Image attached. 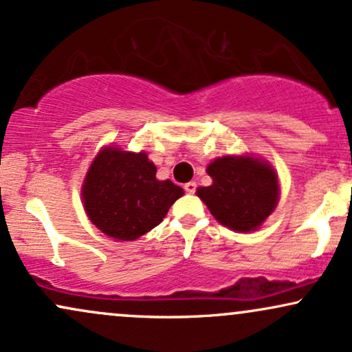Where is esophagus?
Here are the masks:
<instances>
[{
    "mask_svg": "<svg viewBox=\"0 0 352 352\" xmlns=\"http://www.w3.org/2000/svg\"><path fill=\"white\" fill-rule=\"evenodd\" d=\"M184 188H185V192H187V193H195L197 184H195V182H187V184L184 185Z\"/></svg>",
    "mask_w": 352,
    "mask_h": 352,
    "instance_id": "34e87169",
    "label": "esophagus"
}]
</instances>
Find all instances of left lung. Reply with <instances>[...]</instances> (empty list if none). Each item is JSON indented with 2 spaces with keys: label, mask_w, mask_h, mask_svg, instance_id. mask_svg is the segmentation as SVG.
I'll list each match as a JSON object with an SVG mask.
<instances>
[{
  "label": "left lung",
  "mask_w": 352,
  "mask_h": 352,
  "mask_svg": "<svg viewBox=\"0 0 352 352\" xmlns=\"http://www.w3.org/2000/svg\"><path fill=\"white\" fill-rule=\"evenodd\" d=\"M210 187H199L197 195L217 221L235 232H254L273 213L280 199L274 168L252 155L218 157L207 167Z\"/></svg>",
  "instance_id": "obj_1"
}]
</instances>
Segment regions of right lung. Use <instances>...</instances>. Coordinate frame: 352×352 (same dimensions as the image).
<instances>
[{
    "instance_id": "add662e5",
    "label": "right lung",
    "mask_w": 352,
    "mask_h": 352,
    "mask_svg": "<svg viewBox=\"0 0 352 352\" xmlns=\"http://www.w3.org/2000/svg\"><path fill=\"white\" fill-rule=\"evenodd\" d=\"M157 167L145 152L104 147L91 164L82 184L89 220L104 235L132 241L155 228L184 188L157 180Z\"/></svg>"
}]
</instances>
